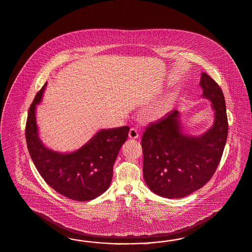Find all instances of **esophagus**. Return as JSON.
Listing matches in <instances>:
<instances>
[{
    "label": "esophagus",
    "mask_w": 252,
    "mask_h": 252,
    "mask_svg": "<svg viewBox=\"0 0 252 252\" xmlns=\"http://www.w3.org/2000/svg\"><path fill=\"white\" fill-rule=\"evenodd\" d=\"M128 136H129L130 139H138L139 136V131L137 130L136 128H130L129 133H128Z\"/></svg>",
    "instance_id": "esophagus-1"
}]
</instances>
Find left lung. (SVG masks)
<instances>
[{"mask_svg":"<svg viewBox=\"0 0 252 252\" xmlns=\"http://www.w3.org/2000/svg\"><path fill=\"white\" fill-rule=\"evenodd\" d=\"M199 85L214 110L209 129L197 137L183 133L180 113L173 110L150 124L142 135L145 183L165 198H183L202 188L215 173L224 150L228 121L222 90L206 72Z\"/></svg>","mask_w":252,"mask_h":252,"instance_id":"left-lung-1","label":"left lung"}]
</instances>
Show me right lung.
<instances>
[{"label": "right lung", "mask_w": 252, "mask_h": 252, "mask_svg": "<svg viewBox=\"0 0 252 252\" xmlns=\"http://www.w3.org/2000/svg\"><path fill=\"white\" fill-rule=\"evenodd\" d=\"M46 84L35 95L28 113L25 134L30 156L38 172L55 191L75 201L95 199L111 184L113 165L127 139L129 127L101 129L71 153L53 151L40 139L35 116Z\"/></svg>", "instance_id": "right-lung-1"}]
</instances>
